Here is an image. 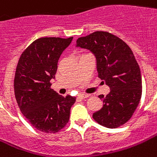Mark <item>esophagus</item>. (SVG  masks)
Returning a JSON list of instances; mask_svg holds the SVG:
<instances>
[{"mask_svg":"<svg viewBox=\"0 0 157 157\" xmlns=\"http://www.w3.org/2000/svg\"><path fill=\"white\" fill-rule=\"evenodd\" d=\"M77 97H78V98H80V99H83V98H86L88 97V95H86V94H79Z\"/></svg>","mask_w":157,"mask_h":157,"instance_id":"esophagus-1","label":"esophagus"}]
</instances>
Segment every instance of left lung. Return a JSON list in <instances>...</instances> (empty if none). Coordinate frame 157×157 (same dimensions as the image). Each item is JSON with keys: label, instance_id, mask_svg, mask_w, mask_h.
I'll use <instances>...</instances> for the list:
<instances>
[{"label": "left lung", "instance_id": "8db88e82", "mask_svg": "<svg viewBox=\"0 0 157 157\" xmlns=\"http://www.w3.org/2000/svg\"><path fill=\"white\" fill-rule=\"evenodd\" d=\"M76 47L94 54L98 76L110 88L106 96H98L103 106L93 114V119L107 128L124 124L133 115L142 93L140 69L133 52L119 37L103 31L80 37Z\"/></svg>", "mask_w": 157, "mask_h": 157}]
</instances>
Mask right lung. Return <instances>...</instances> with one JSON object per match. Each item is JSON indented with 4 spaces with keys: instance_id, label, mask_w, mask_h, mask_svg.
Here are the masks:
<instances>
[{
    "instance_id": "right-lung-1",
    "label": "right lung",
    "mask_w": 157,
    "mask_h": 157,
    "mask_svg": "<svg viewBox=\"0 0 157 157\" xmlns=\"http://www.w3.org/2000/svg\"><path fill=\"white\" fill-rule=\"evenodd\" d=\"M73 37H42L20 56L15 73L14 91L21 113L38 131L56 133L69 121L75 97H63L51 88L62 52Z\"/></svg>"
}]
</instances>
